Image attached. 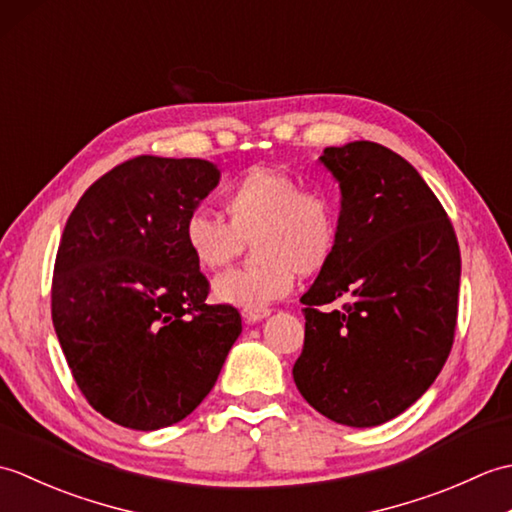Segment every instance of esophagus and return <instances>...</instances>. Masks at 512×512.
<instances>
[{
  "mask_svg": "<svg viewBox=\"0 0 512 512\" xmlns=\"http://www.w3.org/2000/svg\"><path fill=\"white\" fill-rule=\"evenodd\" d=\"M270 310L268 308H262V310H244L242 317L248 321V323H255V321H262L264 317H268Z\"/></svg>",
  "mask_w": 512,
  "mask_h": 512,
  "instance_id": "obj_1",
  "label": "esophagus"
}]
</instances>
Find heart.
Returning a JSON list of instances; mask_svg holds the SVG:
<instances>
[{
  "mask_svg": "<svg viewBox=\"0 0 512 512\" xmlns=\"http://www.w3.org/2000/svg\"><path fill=\"white\" fill-rule=\"evenodd\" d=\"M222 206L228 222L191 213L184 242L195 264L222 270L253 239V262L213 284L217 299L244 310H262L286 297L295 273H321L339 246V202L323 189H303L299 178L281 169H248L224 191Z\"/></svg>",
  "mask_w": 512,
  "mask_h": 512,
  "instance_id": "obj_1",
  "label": "heart"
}]
</instances>
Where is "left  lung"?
I'll return each mask as SVG.
<instances>
[{
	"label": "left lung",
	"mask_w": 512,
	"mask_h": 512,
	"mask_svg": "<svg viewBox=\"0 0 512 512\" xmlns=\"http://www.w3.org/2000/svg\"><path fill=\"white\" fill-rule=\"evenodd\" d=\"M321 162L341 187V233L301 297L306 339L292 376L325 418L376 427L411 407L447 363L460 246L436 193L396 151L356 140L328 147Z\"/></svg>",
	"instance_id": "obj_1"
}]
</instances>
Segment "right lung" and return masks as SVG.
<instances>
[{"instance_id":"add662e5","label":"right lung","mask_w":512,"mask_h":512,"mask_svg":"<svg viewBox=\"0 0 512 512\" xmlns=\"http://www.w3.org/2000/svg\"><path fill=\"white\" fill-rule=\"evenodd\" d=\"M217 182L200 158L136 156L96 180L63 228L54 332L85 400L121 427L187 418L242 332L231 303H206L209 279L184 242Z\"/></svg>"}]
</instances>
